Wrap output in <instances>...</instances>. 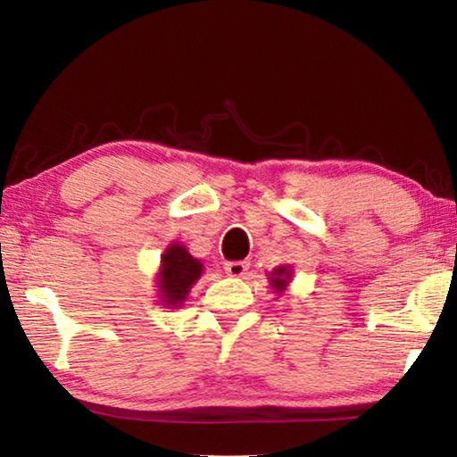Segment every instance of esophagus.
<instances>
[{
	"mask_svg": "<svg viewBox=\"0 0 457 457\" xmlns=\"http://www.w3.org/2000/svg\"><path fill=\"white\" fill-rule=\"evenodd\" d=\"M225 272L232 278H242L248 272V262H245V260H238V262H227Z\"/></svg>",
	"mask_w": 457,
	"mask_h": 457,
	"instance_id": "34e87169",
	"label": "esophagus"
}]
</instances>
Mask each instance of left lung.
Here are the masks:
<instances>
[{"label":"left lung","instance_id":"8db88e82","mask_svg":"<svg viewBox=\"0 0 457 457\" xmlns=\"http://www.w3.org/2000/svg\"><path fill=\"white\" fill-rule=\"evenodd\" d=\"M292 278H294V270H292V266L282 264V266L274 268L272 272L268 274V282H270V286H272L274 294L280 295V294H284V292L287 290V286H290Z\"/></svg>","mask_w":457,"mask_h":457}]
</instances>
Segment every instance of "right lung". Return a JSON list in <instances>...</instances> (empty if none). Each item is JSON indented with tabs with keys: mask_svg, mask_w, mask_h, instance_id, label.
Returning <instances> with one entry per match:
<instances>
[{
	"mask_svg": "<svg viewBox=\"0 0 457 457\" xmlns=\"http://www.w3.org/2000/svg\"><path fill=\"white\" fill-rule=\"evenodd\" d=\"M203 274V262L189 254L179 242H171L162 254L160 272L155 276L157 297L163 307L177 310L187 300L191 287Z\"/></svg>",
	"mask_w": 457,
	"mask_h": 457,
	"instance_id": "add662e5",
	"label": "right lung"
}]
</instances>
